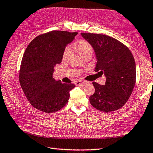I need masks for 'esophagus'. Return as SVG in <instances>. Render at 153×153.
<instances>
[{"mask_svg":"<svg viewBox=\"0 0 153 153\" xmlns=\"http://www.w3.org/2000/svg\"><path fill=\"white\" fill-rule=\"evenodd\" d=\"M87 84V82H82V81H77L76 82V84L77 85H84V84Z\"/></svg>","mask_w":153,"mask_h":153,"instance_id":"obj_1","label":"esophagus"}]
</instances>
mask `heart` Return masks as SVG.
Instances as JSON below:
<instances>
[{
  "label": "heart",
  "instance_id": "obj_1",
  "mask_svg": "<svg viewBox=\"0 0 153 153\" xmlns=\"http://www.w3.org/2000/svg\"><path fill=\"white\" fill-rule=\"evenodd\" d=\"M77 48L79 50V52L82 54L83 56H86L87 55L89 54H92L94 49L92 46L91 45L90 43H88L86 41H81L77 43ZM71 51V48L70 46H68L63 51V56L64 58H66L68 57V55L70 53Z\"/></svg>",
  "mask_w": 153,
  "mask_h": 153
}]
</instances>
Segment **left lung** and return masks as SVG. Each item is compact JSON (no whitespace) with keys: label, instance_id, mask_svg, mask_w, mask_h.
I'll return each instance as SVG.
<instances>
[{"label":"left lung","instance_id":"obj_1","mask_svg":"<svg viewBox=\"0 0 153 153\" xmlns=\"http://www.w3.org/2000/svg\"><path fill=\"white\" fill-rule=\"evenodd\" d=\"M95 51L94 71L104 74L105 85L94 82L95 92L90 102L97 110L109 112L126 103L136 83V63L129 49L116 39L105 35L82 33Z\"/></svg>","mask_w":153,"mask_h":153}]
</instances>
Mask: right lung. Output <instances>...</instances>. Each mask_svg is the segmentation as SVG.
I'll return each instance as SVG.
<instances>
[{
  "label": "right lung",
  "instance_id": "obj_1",
  "mask_svg": "<svg viewBox=\"0 0 153 153\" xmlns=\"http://www.w3.org/2000/svg\"><path fill=\"white\" fill-rule=\"evenodd\" d=\"M77 35L52 30L35 38L22 59L19 82L30 104L45 113L59 110L68 103L74 84H62L53 77L54 67L62 62L63 51Z\"/></svg>",
  "mask_w": 153,
  "mask_h": 153
}]
</instances>
